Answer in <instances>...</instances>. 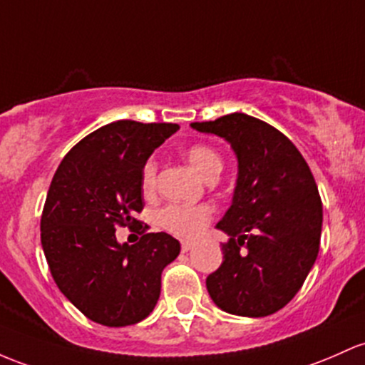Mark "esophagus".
Masks as SVG:
<instances>
[{"instance_id":"esophagus-1","label":"esophagus","mask_w":365,"mask_h":365,"mask_svg":"<svg viewBox=\"0 0 365 365\" xmlns=\"http://www.w3.org/2000/svg\"><path fill=\"white\" fill-rule=\"evenodd\" d=\"M194 246H195L194 241H182V251H183V253L190 251Z\"/></svg>"}]
</instances>
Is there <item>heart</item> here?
<instances>
[{"instance_id":"1","label":"heart","mask_w":365,"mask_h":365,"mask_svg":"<svg viewBox=\"0 0 365 365\" xmlns=\"http://www.w3.org/2000/svg\"><path fill=\"white\" fill-rule=\"evenodd\" d=\"M183 155L190 163V166L206 180L216 178L223 170L222 155L206 143H192L185 147ZM155 183H158V163L150 158L142 166L143 194L150 195L155 190ZM211 216H213V210L206 204H197V206L168 204L158 211L155 222L163 230L178 235V237H194L206 228L207 223L211 222Z\"/></svg>"}]
</instances>
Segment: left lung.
I'll return each instance as SVG.
<instances>
[{"label":"left lung","instance_id":"left-lung-1","mask_svg":"<svg viewBox=\"0 0 365 365\" xmlns=\"http://www.w3.org/2000/svg\"><path fill=\"white\" fill-rule=\"evenodd\" d=\"M192 128L225 138L239 161L234 201L216 225L230 237L207 293L228 314H275L302 289L319 255L322 201L314 175L286 135L253 115L234 112Z\"/></svg>","mask_w":365,"mask_h":365}]
</instances>
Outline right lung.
<instances>
[{
    "label": "right lung",
    "mask_w": 365,
    "mask_h": 365,
    "mask_svg": "<svg viewBox=\"0 0 365 365\" xmlns=\"http://www.w3.org/2000/svg\"><path fill=\"white\" fill-rule=\"evenodd\" d=\"M173 123L121 119L76 143L55 171L41 215V244L51 277L63 296L93 322L137 324L154 310L164 267L180 255L166 232H149L135 215L143 210L142 166ZM143 237L119 245L118 226Z\"/></svg>",
    "instance_id": "add662e5"
}]
</instances>
